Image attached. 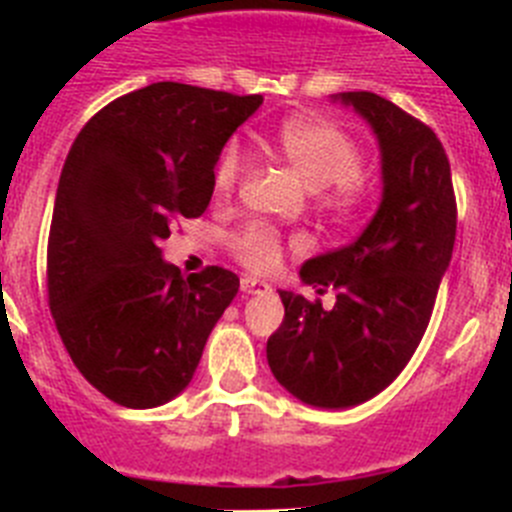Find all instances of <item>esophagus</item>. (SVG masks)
Listing matches in <instances>:
<instances>
[{
  "instance_id": "1",
  "label": "esophagus",
  "mask_w": 512,
  "mask_h": 512,
  "mask_svg": "<svg viewBox=\"0 0 512 512\" xmlns=\"http://www.w3.org/2000/svg\"><path fill=\"white\" fill-rule=\"evenodd\" d=\"M241 292H243V295H264V292H271V284H266L264 279L243 277L241 279Z\"/></svg>"
}]
</instances>
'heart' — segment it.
<instances>
[{
    "label": "heart",
    "instance_id": "heart-1",
    "mask_svg": "<svg viewBox=\"0 0 512 512\" xmlns=\"http://www.w3.org/2000/svg\"><path fill=\"white\" fill-rule=\"evenodd\" d=\"M274 148L282 153L307 187L323 189L330 210L348 212L361 197V148L333 122L295 117L274 133ZM246 171V156L238 146H228L217 161L215 187L230 194ZM235 256L251 269H271L279 261V238L266 225H248L233 235Z\"/></svg>",
    "mask_w": 512,
    "mask_h": 512
}]
</instances>
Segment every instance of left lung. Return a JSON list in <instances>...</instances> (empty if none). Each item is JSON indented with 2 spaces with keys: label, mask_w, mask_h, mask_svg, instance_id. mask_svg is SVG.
Segmentation results:
<instances>
[{
  "label": "left lung",
  "mask_w": 512,
  "mask_h": 512,
  "mask_svg": "<svg viewBox=\"0 0 512 512\" xmlns=\"http://www.w3.org/2000/svg\"><path fill=\"white\" fill-rule=\"evenodd\" d=\"M372 128L382 200L354 243L307 259L300 279L336 305L279 289L284 320L266 343L271 374L312 408L343 410L390 387L431 320L451 264L456 200L451 166L428 125L372 92L333 94Z\"/></svg>",
  "instance_id": "1"
}]
</instances>
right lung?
I'll return each instance as SVG.
<instances>
[{
  "mask_svg": "<svg viewBox=\"0 0 512 512\" xmlns=\"http://www.w3.org/2000/svg\"><path fill=\"white\" fill-rule=\"evenodd\" d=\"M261 94L158 81L81 128L58 182L48 238V305L84 379L125 408L187 390L205 343L238 295L220 266L182 277L161 256L179 217H200L230 135Z\"/></svg>",
  "mask_w": 512,
  "mask_h": 512,
  "instance_id": "obj_1",
  "label": "right lung"
}]
</instances>
